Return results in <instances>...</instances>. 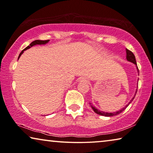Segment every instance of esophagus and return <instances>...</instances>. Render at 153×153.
<instances>
[{
    "label": "esophagus",
    "instance_id": "esophagus-1",
    "mask_svg": "<svg viewBox=\"0 0 153 153\" xmlns=\"http://www.w3.org/2000/svg\"><path fill=\"white\" fill-rule=\"evenodd\" d=\"M79 81H82V82H85V81H86V79L84 78V77H81V78L79 79Z\"/></svg>",
    "mask_w": 153,
    "mask_h": 153
}]
</instances>
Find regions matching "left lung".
Wrapping results in <instances>:
<instances>
[{"label": "left lung", "mask_w": 153, "mask_h": 153, "mask_svg": "<svg viewBox=\"0 0 153 153\" xmlns=\"http://www.w3.org/2000/svg\"><path fill=\"white\" fill-rule=\"evenodd\" d=\"M126 53H127V55H126L127 60H128V61H129V62H133L134 64L137 65V62H136L135 56H134V53H132V52H131V51H129V50H128L127 49H126ZM137 69L138 72H139V69H138V67H137ZM138 81H139V79H138ZM137 91H136V93H135V94H134V96L132 99H131V100H130V101H129V103L127 104V105L125 106V107H123V108H121L120 110L117 111H116V112L110 113V112L102 111H100V110L98 109V108H96L95 106H94V105H93V104H92V103H90V105H91V108H93V111L96 113V114H99V115H101V116H106V117H110V116H116V115H118V114H120V113H122V112L123 111H124V110L125 109V108H126L127 107V106H129V104H130L131 102L133 101V100L134 99V97H135V95H136V93H137Z\"/></svg>", "instance_id": "8db88e82"}]
</instances>
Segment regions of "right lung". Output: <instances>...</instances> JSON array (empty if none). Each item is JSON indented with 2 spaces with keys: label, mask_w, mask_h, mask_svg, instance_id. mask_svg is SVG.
<instances>
[{
  "label": "right lung",
  "mask_w": 153,
  "mask_h": 153,
  "mask_svg": "<svg viewBox=\"0 0 153 153\" xmlns=\"http://www.w3.org/2000/svg\"><path fill=\"white\" fill-rule=\"evenodd\" d=\"M49 42V40H39V39H37V40H35V41L32 42H31V43L30 44V45L28 46V47L25 48V49H24V50H23V51H22V52H21L20 54H19V56L18 59H19V58H20V56H22V54L23 53H24V51H26V50L28 49H30V47H33V46L37 45H46V44H47L48 42Z\"/></svg>",
  "instance_id": "right-lung-1"
}]
</instances>
